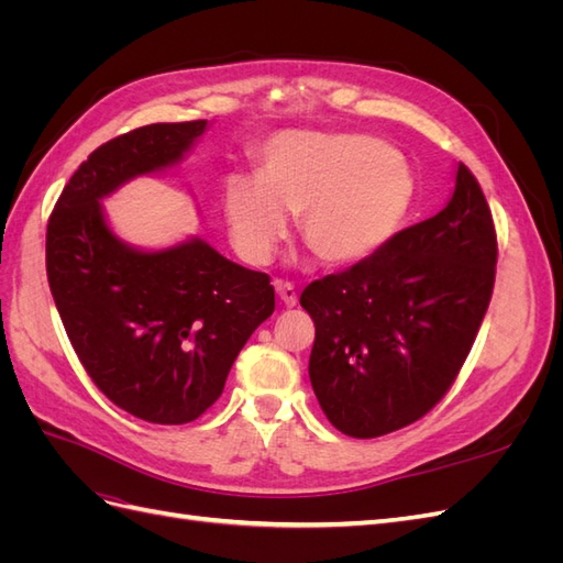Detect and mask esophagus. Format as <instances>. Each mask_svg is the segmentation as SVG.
I'll use <instances>...</instances> for the list:
<instances>
[{"mask_svg":"<svg viewBox=\"0 0 563 563\" xmlns=\"http://www.w3.org/2000/svg\"><path fill=\"white\" fill-rule=\"evenodd\" d=\"M275 291H277V296L282 298V302L286 305V308H294V305L298 302V294H296V286L294 284L275 282Z\"/></svg>","mask_w":563,"mask_h":563,"instance_id":"esophagus-1","label":"esophagus"}]
</instances>
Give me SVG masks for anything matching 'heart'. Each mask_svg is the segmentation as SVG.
Here are the masks:
<instances>
[{"label":"heart","mask_w":563,"mask_h":563,"mask_svg":"<svg viewBox=\"0 0 563 563\" xmlns=\"http://www.w3.org/2000/svg\"><path fill=\"white\" fill-rule=\"evenodd\" d=\"M408 201L411 178L395 150L356 133H282L263 147L261 178L225 185L230 240L253 265L269 263L286 213L321 263H360L397 232Z\"/></svg>","instance_id":"b5f03b06"}]
</instances>
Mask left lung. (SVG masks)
Wrapping results in <instances>:
<instances>
[{
  "instance_id": "1",
  "label": "left lung",
  "mask_w": 563,
  "mask_h": 563,
  "mask_svg": "<svg viewBox=\"0 0 563 563\" xmlns=\"http://www.w3.org/2000/svg\"><path fill=\"white\" fill-rule=\"evenodd\" d=\"M498 240L479 183L457 164L434 218L397 232L368 258L312 282L310 383L335 430L383 437L441 401L488 310Z\"/></svg>"
}]
</instances>
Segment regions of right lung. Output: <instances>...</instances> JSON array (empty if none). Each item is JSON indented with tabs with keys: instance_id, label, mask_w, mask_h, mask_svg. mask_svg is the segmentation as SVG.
I'll return each mask as SVG.
<instances>
[{
	"instance_id": "add662e5",
	"label": "right lung",
	"mask_w": 563,
	"mask_h": 563,
	"mask_svg": "<svg viewBox=\"0 0 563 563\" xmlns=\"http://www.w3.org/2000/svg\"><path fill=\"white\" fill-rule=\"evenodd\" d=\"M207 119L133 129L93 150L46 225V277L67 338L96 387L126 413L197 420L223 395L251 333L275 312L265 272L223 258L199 236L141 251L110 230L100 199L178 164Z\"/></svg>"
}]
</instances>
